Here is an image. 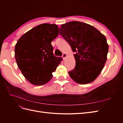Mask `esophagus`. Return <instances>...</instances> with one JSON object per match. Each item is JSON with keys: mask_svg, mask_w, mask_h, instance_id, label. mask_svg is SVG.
Here are the masks:
<instances>
[{"mask_svg": "<svg viewBox=\"0 0 123 123\" xmlns=\"http://www.w3.org/2000/svg\"><path fill=\"white\" fill-rule=\"evenodd\" d=\"M67 56V54L66 53H64L62 55V57L63 58H65Z\"/></svg>", "mask_w": 123, "mask_h": 123, "instance_id": "obj_1", "label": "esophagus"}]
</instances>
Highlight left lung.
I'll list each match as a JSON object with an SVG mask.
<instances>
[{
	"label": "left lung",
	"mask_w": 123,
	"mask_h": 123,
	"mask_svg": "<svg viewBox=\"0 0 123 123\" xmlns=\"http://www.w3.org/2000/svg\"><path fill=\"white\" fill-rule=\"evenodd\" d=\"M59 33L76 52L75 67L69 72L70 77L80 84L92 82L107 59L109 46L105 35L92 25L77 21L62 25Z\"/></svg>",
	"instance_id": "8db88e82"
}]
</instances>
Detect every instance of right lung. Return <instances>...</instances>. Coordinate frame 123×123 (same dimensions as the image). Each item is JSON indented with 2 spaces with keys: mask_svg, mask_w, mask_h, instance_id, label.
<instances>
[{
  "mask_svg": "<svg viewBox=\"0 0 123 123\" xmlns=\"http://www.w3.org/2000/svg\"><path fill=\"white\" fill-rule=\"evenodd\" d=\"M55 24H43L22 35L15 46V57L24 77L34 85L46 84L51 80L62 57H55L51 42L58 35Z\"/></svg>",
  "mask_w": 123,
  "mask_h": 123,
  "instance_id": "1",
  "label": "right lung"
}]
</instances>
